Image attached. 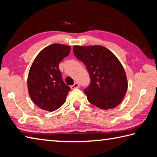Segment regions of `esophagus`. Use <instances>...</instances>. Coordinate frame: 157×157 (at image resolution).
<instances>
[{"instance_id":"1","label":"esophagus","mask_w":157,"mask_h":157,"mask_svg":"<svg viewBox=\"0 0 157 157\" xmlns=\"http://www.w3.org/2000/svg\"><path fill=\"white\" fill-rule=\"evenodd\" d=\"M79 87V83H77V82H75V84H74L73 85H72V86H71V88L72 89H78Z\"/></svg>"}]
</instances>
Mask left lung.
<instances>
[{
  "label": "left lung",
  "instance_id": "left-lung-1",
  "mask_svg": "<svg viewBox=\"0 0 157 157\" xmlns=\"http://www.w3.org/2000/svg\"><path fill=\"white\" fill-rule=\"evenodd\" d=\"M73 52L89 71L91 83L84 90L87 100L102 109L117 107L127 90L125 71L115 55L105 47L75 46Z\"/></svg>",
  "mask_w": 157,
  "mask_h": 157
}]
</instances>
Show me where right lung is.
Here are the masks:
<instances>
[{
    "label": "right lung",
    "mask_w": 157,
    "mask_h": 157,
    "mask_svg": "<svg viewBox=\"0 0 157 157\" xmlns=\"http://www.w3.org/2000/svg\"><path fill=\"white\" fill-rule=\"evenodd\" d=\"M71 46L53 44L37 55L29 71V95L36 106L48 111L64 104L70 87L63 82L59 63L67 57Z\"/></svg>",
    "instance_id": "obj_1"
}]
</instances>
